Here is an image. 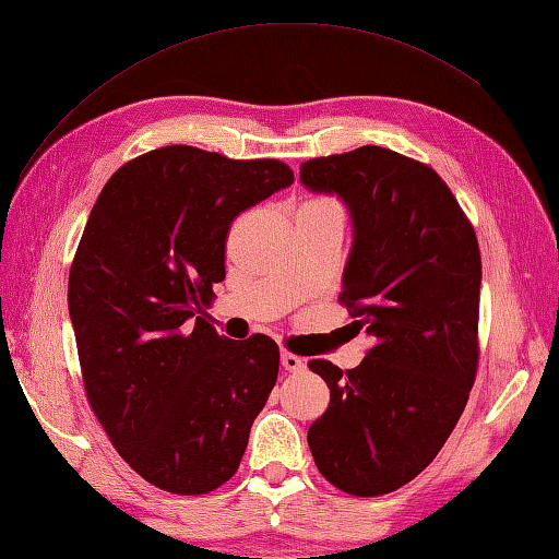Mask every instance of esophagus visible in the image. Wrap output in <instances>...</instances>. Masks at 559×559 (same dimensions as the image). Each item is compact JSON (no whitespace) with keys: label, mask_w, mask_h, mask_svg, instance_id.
<instances>
[{"label":"esophagus","mask_w":559,"mask_h":559,"mask_svg":"<svg viewBox=\"0 0 559 559\" xmlns=\"http://www.w3.org/2000/svg\"><path fill=\"white\" fill-rule=\"evenodd\" d=\"M281 365H283V370H288V372H302L305 370V360L300 358V355H295L290 350L281 353Z\"/></svg>","instance_id":"34e87169"}]
</instances>
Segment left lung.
I'll return each mask as SVG.
<instances>
[{"instance_id":"obj_1","label":"left lung","mask_w":559,"mask_h":559,"mask_svg":"<svg viewBox=\"0 0 559 559\" xmlns=\"http://www.w3.org/2000/svg\"><path fill=\"white\" fill-rule=\"evenodd\" d=\"M300 180L350 209L355 242L338 302L372 336L353 370L310 360L329 408L307 444L338 490L394 492L430 466L476 382L478 237L442 177L391 148L305 160Z\"/></svg>"}]
</instances>
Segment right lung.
<instances>
[{"instance_id": "1", "label": "right lung", "mask_w": 559, "mask_h": 559, "mask_svg": "<svg viewBox=\"0 0 559 559\" xmlns=\"http://www.w3.org/2000/svg\"><path fill=\"white\" fill-rule=\"evenodd\" d=\"M293 180L276 158L163 146L110 177L83 228L69 269L83 389L117 454L165 492L228 483L276 384V341H230L199 314L230 223Z\"/></svg>"}]
</instances>
